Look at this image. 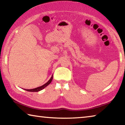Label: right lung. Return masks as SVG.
<instances>
[{
	"mask_svg": "<svg viewBox=\"0 0 125 125\" xmlns=\"http://www.w3.org/2000/svg\"><path fill=\"white\" fill-rule=\"evenodd\" d=\"M53 79V75H52L51 78H50V79L48 80V81L47 82V83H45V84H43V85L42 86H40L39 87H37V88H36L34 89H25V90L26 91H28V92H39V91L41 90L42 89H43L44 88H46V86H47L48 85H49V84L51 83L52 80Z\"/></svg>",
	"mask_w": 125,
	"mask_h": 125,
	"instance_id": "add662e5",
	"label": "right lung"
}]
</instances>
